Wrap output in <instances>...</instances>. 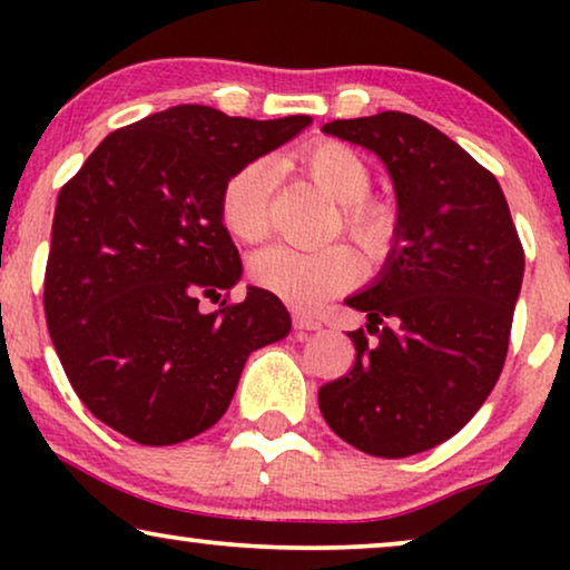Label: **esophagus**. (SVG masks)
<instances>
[{"mask_svg":"<svg viewBox=\"0 0 570 570\" xmlns=\"http://www.w3.org/2000/svg\"><path fill=\"white\" fill-rule=\"evenodd\" d=\"M293 326L298 332H316V330H322V322H318V318H314V316L295 311V314H293Z\"/></svg>","mask_w":570,"mask_h":570,"instance_id":"obj_1","label":"esophagus"}]
</instances>
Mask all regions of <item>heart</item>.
<instances>
[{"instance_id": "obj_1", "label": "heart", "mask_w": 570, "mask_h": 570, "mask_svg": "<svg viewBox=\"0 0 570 570\" xmlns=\"http://www.w3.org/2000/svg\"><path fill=\"white\" fill-rule=\"evenodd\" d=\"M301 166L318 189L340 205V230L365 254H379L394 238V209L368 199L371 168L353 147L318 142L301 155ZM275 191V168L269 160H248L233 170L220 191L225 230L244 244H256L269 230V202ZM254 283L295 308H316L332 295L347 291L357 277V259L345 246L298 252L269 246L252 256Z\"/></svg>"}]
</instances>
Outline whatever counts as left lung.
<instances>
[{
	"instance_id": "1",
	"label": "left lung",
	"mask_w": 570,
	"mask_h": 570,
	"mask_svg": "<svg viewBox=\"0 0 570 570\" xmlns=\"http://www.w3.org/2000/svg\"><path fill=\"white\" fill-rule=\"evenodd\" d=\"M324 131L384 160L396 230L376 283L345 301L365 311L368 332H347L355 363L318 389V410L365 454H420L462 431L493 392L524 248L495 176L428 121L384 111Z\"/></svg>"
}]
</instances>
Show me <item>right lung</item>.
Segmentation results:
<instances>
[{"instance_id":"right-lung-1","label":"right lung","mask_w":570,"mask_h":570,"mask_svg":"<svg viewBox=\"0 0 570 570\" xmlns=\"http://www.w3.org/2000/svg\"><path fill=\"white\" fill-rule=\"evenodd\" d=\"M311 116L254 121L174 106L108 135L61 186L46 262V324L85 407L142 446L213 428L246 357L291 332L283 301L240 279L220 220L233 170L262 158Z\"/></svg>"}]
</instances>
